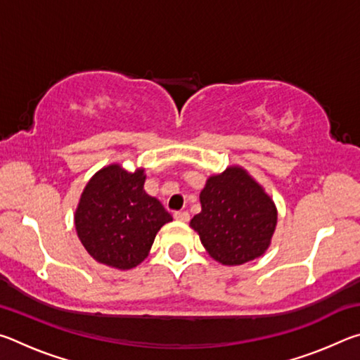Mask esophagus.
<instances>
[{
    "label": "esophagus",
    "instance_id": "obj_1",
    "mask_svg": "<svg viewBox=\"0 0 360 360\" xmlns=\"http://www.w3.org/2000/svg\"><path fill=\"white\" fill-rule=\"evenodd\" d=\"M173 216L176 221H179V222H187L188 219H191V214H188L187 211H176Z\"/></svg>",
    "mask_w": 360,
    "mask_h": 360
}]
</instances>
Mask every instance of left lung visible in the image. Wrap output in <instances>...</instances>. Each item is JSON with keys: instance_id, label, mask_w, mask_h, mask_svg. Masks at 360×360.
Here are the masks:
<instances>
[{"instance_id": "8db88e82", "label": "left lung", "mask_w": 360, "mask_h": 360, "mask_svg": "<svg viewBox=\"0 0 360 360\" xmlns=\"http://www.w3.org/2000/svg\"><path fill=\"white\" fill-rule=\"evenodd\" d=\"M202 211L191 227L212 259L243 265L264 255L275 233L278 211L257 181L241 167L212 174L200 192Z\"/></svg>"}]
</instances>
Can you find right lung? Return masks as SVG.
Here are the masks:
<instances>
[{
    "label": "right lung",
    "mask_w": 360,
    "mask_h": 360,
    "mask_svg": "<svg viewBox=\"0 0 360 360\" xmlns=\"http://www.w3.org/2000/svg\"><path fill=\"white\" fill-rule=\"evenodd\" d=\"M143 168L127 172L119 163L101 168L87 182L75 212L79 240L92 257L130 270L148 257L157 231L173 217L144 192Z\"/></svg>",
    "instance_id": "add662e5"
}]
</instances>
